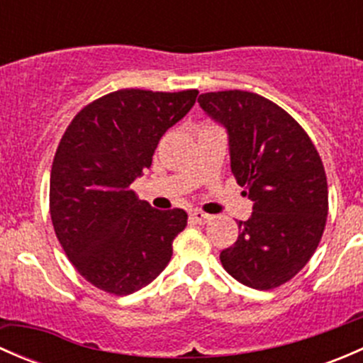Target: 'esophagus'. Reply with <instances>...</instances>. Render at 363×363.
I'll use <instances>...</instances> for the list:
<instances>
[{
  "mask_svg": "<svg viewBox=\"0 0 363 363\" xmlns=\"http://www.w3.org/2000/svg\"><path fill=\"white\" fill-rule=\"evenodd\" d=\"M189 218H191L195 223H199V225H205L207 221H211L212 216L205 214V212H202V211H193L191 214H189Z\"/></svg>",
  "mask_w": 363,
  "mask_h": 363,
  "instance_id": "1",
  "label": "esophagus"
}]
</instances>
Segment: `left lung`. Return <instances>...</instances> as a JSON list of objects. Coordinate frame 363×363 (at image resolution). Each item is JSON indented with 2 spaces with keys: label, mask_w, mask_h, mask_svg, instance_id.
Instances as JSON below:
<instances>
[{
  "label": "left lung",
  "mask_w": 363,
  "mask_h": 363,
  "mask_svg": "<svg viewBox=\"0 0 363 363\" xmlns=\"http://www.w3.org/2000/svg\"><path fill=\"white\" fill-rule=\"evenodd\" d=\"M199 104L228 131L232 174L255 203L251 218L237 223L239 239L219 259L246 286H281L306 267L327 225L320 155L294 117L259 94L203 93Z\"/></svg>",
  "instance_id": "left-lung-1"
}]
</instances>
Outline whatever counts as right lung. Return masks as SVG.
<instances>
[{
	"instance_id": "add662e5",
	"label": "right lung",
	"mask_w": 363,
	"mask_h": 363,
	"mask_svg": "<svg viewBox=\"0 0 363 363\" xmlns=\"http://www.w3.org/2000/svg\"><path fill=\"white\" fill-rule=\"evenodd\" d=\"M196 89H119L91 101L68 124L50 170L54 232L77 272L112 295L147 286L188 225L182 208L140 202L131 182L152 163L164 131L195 105Z\"/></svg>"
}]
</instances>
